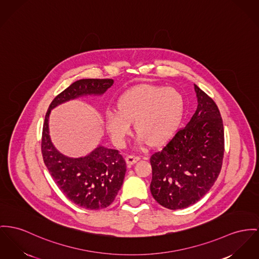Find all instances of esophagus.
<instances>
[{
    "label": "esophagus",
    "mask_w": 259,
    "mask_h": 259,
    "mask_svg": "<svg viewBox=\"0 0 259 259\" xmlns=\"http://www.w3.org/2000/svg\"><path fill=\"white\" fill-rule=\"evenodd\" d=\"M139 160H140L139 156L127 155L125 157V162L127 165H134Z\"/></svg>",
    "instance_id": "34e87169"
}]
</instances>
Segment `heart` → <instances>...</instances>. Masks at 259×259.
<instances>
[{"instance_id":"obj_1","label":"heart","mask_w":259,"mask_h":259,"mask_svg":"<svg viewBox=\"0 0 259 259\" xmlns=\"http://www.w3.org/2000/svg\"><path fill=\"white\" fill-rule=\"evenodd\" d=\"M183 113L184 98L178 90L143 85L124 93L118 102V111L106 112L105 124L118 145L123 143L134 121L141 141L146 139L149 144L158 145L172 138Z\"/></svg>"}]
</instances>
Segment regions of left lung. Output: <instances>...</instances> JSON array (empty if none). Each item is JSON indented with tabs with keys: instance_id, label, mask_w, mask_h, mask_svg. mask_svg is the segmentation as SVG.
<instances>
[{
	"instance_id": "obj_1",
	"label": "left lung",
	"mask_w": 259,
	"mask_h": 259,
	"mask_svg": "<svg viewBox=\"0 0 259 259\" xmlns=\"http://www.w3.org/2000/svg\"><path fill=\"white\" fill-rule=\"evenodd\" d=\"M197 108L188 124L150 157L151 194L171 210L202 198L217 180L224 157V127L215 102L194 84Z\"/></svg>"
}]
</instances>
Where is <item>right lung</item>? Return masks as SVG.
Listing matches in <instances>:
<instances>
[{
	"label": "right lung",
	"instance_id": "1",
	"mask_svg": "<svg viewBox=\"0 0 259 259\" xmlns=\"http://www.w3.org/2000/svg\"><path fill=\"white\" fill-rule=\"evenodd\" d=\"M113 83L110 78H87L73 82L54 98L43 123L41 151L53 180L70 201L89 210L103 209L115 200L126 171L125 161L119 150L102 145L79 158L60 153L49 135V116L58 105L81 96L102 95Z\"/></svg>",
	"mask_w": 259,
	"mask_h": 259
}]
</instances>
